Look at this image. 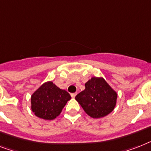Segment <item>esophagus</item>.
Here are the masks:
<instances>
[{
  "label": "esophagus",
  "instance_id": "esophagus-1",
  "mask_svg": "<svg viewBox=\"0 0 151 151\" xmlns=\"http://www.w3.org/2000/svg\"><path fill=\"white\" fill-rule=\"evenodd\" d=\"M76 93H71V96H72V98H75V97H76Z\"/></svg>",
  "mask_w": 151,
  "mask_h": 151
}]
</instances>
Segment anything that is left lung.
Returning a JSON list of instances; mask_svg holds the SVG:
<instances>
[{
  "mask_svg": "<svg viewBox=\"0 0 151 151\" xmlns=\"http://www.w3.org/2000/svg\"><path fill=\"white\" fill-rule=\"evenodd\" d=\"M85 87L76 99L89 116L96 119L103 117L114 109L117 93L104 78L93 77L86 83Z\"/></svg>",
  "mask_w": 151,
  "mask_h": 151,
  "instance_id": "obj_1",
  "label": "left lung"
}]
</instances>
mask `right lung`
<instances>
[{
  "mask_svg": "<svg viewBox=\"0 0 151 151\" xmlns=\"http://www.w3.org/2000/svg\"><path fill=\"white\" fill-rule=\"evenodd\" d=\"M70 99L68 92L59 89L52 82H47L32 94V110L36 116L52 120L60 114Z\"/></svg>",
  "mask_w": 151,
  "mask_h": 151,
  "instance_id": "right-lung-1",
  "label": "right lung"
}]
</instances>
